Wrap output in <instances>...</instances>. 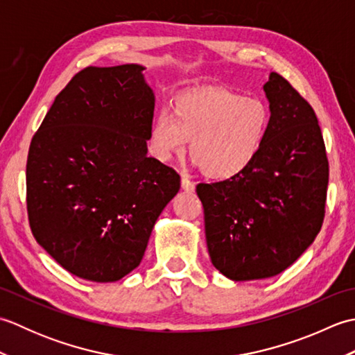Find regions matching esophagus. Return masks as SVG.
Instances as JSON below:
<instances>
[{
  "mask_svg": "<svg viewBox=\"0 0 355 355\" xmlns=\"http://www.w3.org/2000/svg\"><path fill=\"white\" fill-rule=\"evenodd\" d=\"M182 189L186 191V192H193L195 191V183L191 182L189 177H187V175L182 177Z\"/></svg>",
  "mask_w": 355,
  "mask_h": 355,
  "instance_id": "1",
  "label": "esophagus"
}]
</instances>
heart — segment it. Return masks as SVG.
<instances>
[{"label": "heart", "mask_w": 355, "mask_h": 355, "mask_svg": "<svg viewBox=\"0 0 355 355\" xmlns=\"http://www.w3.org/2000/svg\"><path fill=\"white\" fill-rule=\"evenodd\" d=\"M270 128V108L259 97L212 87L178 96L172 114L162 111L149 130V149L160 162L186 153L215 180L241 175L258 158Z\"/></svg>", "instance_id": "heart-1"}]
</instances>
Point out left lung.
<instances>
[{
  "mask_svg": "<svg viewBox=\"0 0 355 355\" xmlns=\"http://www.w3.org/2000/svg\"><path fill=\"white\" fill-rule=\"evenodd\" d=\"M263 92L270 128L258 158L235 178L197 186L210 259L236 282L282 273L325 216L329 169L315 112L281 74L270 73Z\"/></svg>",
  "mask_w": 355,
  "mask_h": 355,
  "instance_id": "left-lung-1",
  "label": "left lung"
}]
</instances>
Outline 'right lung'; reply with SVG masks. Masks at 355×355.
Returning a JSON list of instances; mask_svg holds the SVG:
<instances>
[{"instance_id": "obj_1", "label": "right lung", "mask_w": 355, "mask_h": 355, "mask_svg": "<svg viewBox=\"0 0 355 355\" xmlns=\"http://www.w3.org/2000/svg\"><path fill=\"white\" fill-rule=\"evenodd\" d=\"M145 67H87L56 96L27 157L35 239L59 266L93 282L139 267L180 175L148 157L155 96Z\"/></svg>"}]
</instances>
